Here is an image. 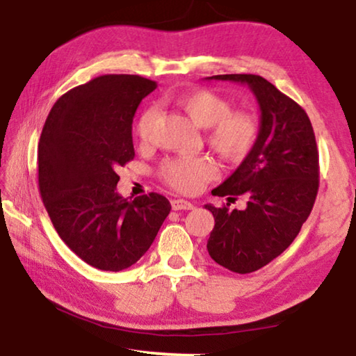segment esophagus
<instances>
[{
  "label": "esophagus",
  "instance_id": "esophagus-1",
  "mask_svg": "<svg viewBox=\"0 0 356 356\" xmlns=\"http://www.w3.org/2000/svg\"><path fill=\"white\" fill-rule=\"evenodd\" d=\"M172 208L175 211H181V209H194V203L178 199V200H172Z\"/></svg>",
  "mask_w": 356,
  "mask_h": 356
}]
</instances>
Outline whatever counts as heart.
I'll return each mask as SVG.
<instances>
[{
	"label": "heart",
	"instance_id": "1",
	"mask_svg": "<svg viewBox=\"0 0 356 356\" xmlns=\"http://www.w3.org/2000/svg\"><path fill=\"white\" fill-rule=\"evenodd\" d=\"M179 106L195 124L208 127V142L229 159H240L254 147L259 134L257 118L243 108L230 110V101L211 90H195L179 97ZM161 112L157 106H149L140 115L137 136L142 142H149L159 123ZM161 178L173 189L184 194L199 192L205 183L218 177L219 168L213 157H173L162 162Z\"/></svg>",
	"mask_w": 356,
	"mask_h": 356
}]
</instances>
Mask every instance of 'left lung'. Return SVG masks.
I'll list each match as a JSON object with an SVG mask.
<instances>
[{
    "instance_id": "left-lung-1",
    "label": "left lung",
    "mask_w": 356,
    "mask_h": 356,
    "mask_svg": "<svg viewBox=\"0 0 356 356\" xmlns=\"http://www.w3.org/2000/svg\"><path fill=\"white\" fill-rule=\"evenodd\" d=\"M208 80L248 85L260 108L252 149L213 195L248 199L244 209L205 205L214 216L207 249L233 273H252L270 264L298 235L318 191V151L309 116L260 75L225 74Z\"/></svg>"
}]
</instances>
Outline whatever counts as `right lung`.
<instances>
[{"label": "right lung", "mask_w": 356, "mask_h": 356, "mask_svg": "<svg viewBox=\"0 0 356 356\" xmlns=\"http://www.w3.org/2000/svg\"><path fill=\"white\" fill-rule=\"evenodd\" d=\"M156 81L101 75L63 95L38 149L39 191L67 248L102 271H121L147 252L170 213L164 195L124 199L116 168L134 159L132 121Z\"/></svg>", "instance_id": "right-lung-1"}]
</instances>
